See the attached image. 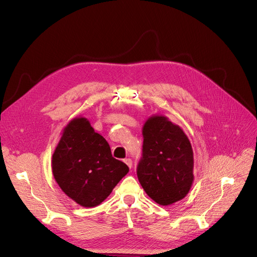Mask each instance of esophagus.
I'll return each instance as SVG.
<instances>
[{"label": "esophagus", "instance_id": "1", "mask_svg": "<svg viewBox=\"0 0 257 257\" xmlns=\"http://www.w3.org/2000/svg\"><path fill=\"white\" fill-rule=\"evenodd\" d=\"M124 163L128 166L130 168H132V166H133V161H132L131 159H125V160H124Z\"/></svg>", "mask_w": 257, "mask_h": 257}]
</instances>
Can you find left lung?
<instances>
[{
  "instance_id": "obj_1",
  "label": "left lung",
  "mask_w": 257,
  "mask_h": 257,
  "mask_svg": "<svg viewBox=\"0 0 257 257\" xmlns=\"http://www.w3.org/2000/svg\"><path fill=\"white\" fill-rule=\"evenodd\" d=\"M138 179L154 201L170 205L185 198L193 180V149L187 135L162 115L146 120L142 130Z\"/></svg>"
}]
</instances>
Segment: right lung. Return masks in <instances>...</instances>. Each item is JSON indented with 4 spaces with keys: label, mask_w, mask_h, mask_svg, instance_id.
Here are the masks:
<instances>
[{
    "label": "right lung",
    "mask_w": 257,
    "mask_h": 257,
    "mask_svg": "<svg viewBox=\"0 0 257 257\" xmlns=\"http://www.w3.org/2000/svg\"><path fill=\"white\" fill-rule=\"evenodd\" d=\"M53 174L61 190L84 207L100 204L127 172L112 157L109 143L84 117L64 127L52 159Z\"/></svg>",
    "instance_id": "obj_1"
}]
</instances>
